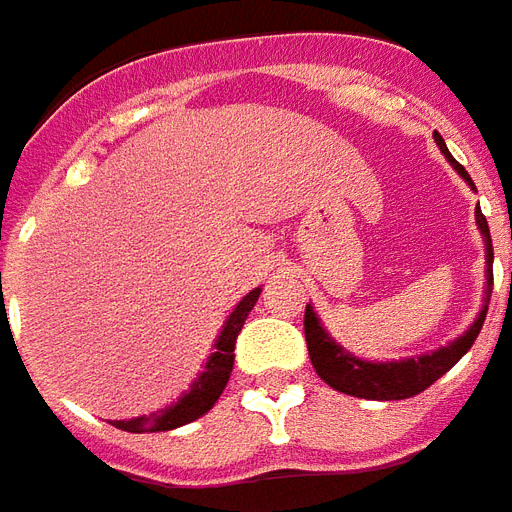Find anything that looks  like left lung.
Listing matches in <instances>:
<instances>
[{
  "label": "left lung",
  "mask_w": 512,
  "mask_h": 512,
  "mask_svg": "<svg viewBox=\"0 0 512 512\" xmlns=\"http://www.w3.org/2000/svg\"><path fill=\"white\" fill-rule=\"evenodd\" d=\"M433 140L449 161V166L460 174L470 185V190H476L473 179L460 163L452 158L447 150L444 140L439 132H433ZM476 224L478 232L484 237V253H486V285H484V304L481 312L476 314V320L470 322V327L463 335H457L455 341H449L447 346L439 349L425 351L418 357L407 359H391V362H375V359H362L357 354H351L335 341L333 335L327 333L325 325L320 322L317 312L312 304H306L304 314V333H306V346H309V357L327 386L341 391V394L357 396V399H372V402H396V399H410V396L420 394L428 386H433L436 380L449 372L460 359L468 354L473 341L481 333L486 320V309H489V298H492V285H494V248H492V235H489V224H486L481 208H476Z\"/></svg>",
  "instance_id": "8db88e82"
}]
</instances>
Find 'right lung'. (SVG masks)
<instances>
[{"label":"right lung","mask_w":512,"mask_h":512,"mask_svg":"<svg viewBox=\"0 0 512 512\" xmlns=\"http://www.w3.org/2000/svg\"><path fill=\"white\" fill-rule=\"evenodd\" d=\"M261 288H253L248 296L240 298V304L232 309V314L224 320L222 333L216 335L214 351L208 354L206 365L198 372V378L192 380V386L185 394L179 396L177 402H171L166 410L155 412V415H140V418L129 420H110V425H116L121 431L129 433H158V431H174L179 425H187L192 420H198L200 415H206L216 404V399L222 396L227 380H230L232 365H235V341L237 333L243 330L248 314H251L253 304L259 301Z\"/></svg>","instance_id":"1"}]
</instances>
